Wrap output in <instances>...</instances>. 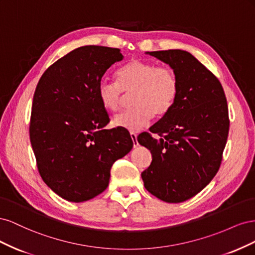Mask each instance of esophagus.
I'll return each instance as SVG.
<instances>
[{
    "instance_id": "esophagus-1",
    "label": "esophagus",
    "mask_w": 255,
    "mask_h": 255,
    "mask_svg": "<svg viewBox=\"0 0 255 255\" xmlns=\"http://www.w3.org/2000/svg\"><path fill=\"white\" fill-rule=\"evenodd\" d=\"M130 138H132V140H133V145H134V148H136V146H138V141H137V135L135 134V133H130Z\"/></svg>"
}]
</instances>
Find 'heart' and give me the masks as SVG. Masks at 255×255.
<instances>
[{"label": "heart", "mask_w": 255, "mask_h": 255, "mask_svg": "<svg viewBox=\"0 0 255 255\" xmlns=\"http://www.w3.org/2000/svg\"><path fill=\"white\" fill-rule=\"evenodd\" d=\"M117 83L102 79L98 85V97L104 109L116 111L123 100V92L130 94V109L117 114L114 125L129 132L141 129L153 118L163 117L171 111L180 85L173 69L157 66L153 61L134 59L117 71Z\"/></svg>", "instance_id": "b5f03b06"}]
</instances>
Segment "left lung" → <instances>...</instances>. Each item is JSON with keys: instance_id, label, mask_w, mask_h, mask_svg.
I'll use <instances>...</instances> for the list:
<instances>
[{"instance_id": "obj_1", "label": "left lung", "mask_w": 255, "mask_h": 255, "mask_svg": "<svg viewBox=\"0 0 255 255\" xmlns=\"http://www.w3.org/2000/svg\"><path fill=\"white\" fill-rule=\"evenodd\" d=\"M170 66L179 96L167 115L137 137L152 153L141 173L145 189L168 203L196 196L218 172L229 134V111L219 80L189 52H146Z\"/></svg>"}]
</instances>
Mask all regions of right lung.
Masks as SVG:
<instances>
[{
    "label": "right lung",
    "instance_id": "obj_1",
    "mask_svg": "<svg viewBox=\"0 0 255 255\" xmlns=\"http://www.w3.org/2000/svg\"><path fill=\"white\" fill-rule=\"evenodd\" d=\"M119 49L85 45L44 71L33 98L29 139L38 171L56 195L84 202L103 192L116 160L132 150L127 129H105L110 122L98 85Z\"/></svg>",
    "mask_w": 255,
    "mask_h": 255
}]
</instances>
